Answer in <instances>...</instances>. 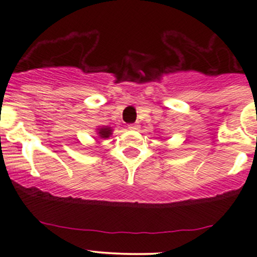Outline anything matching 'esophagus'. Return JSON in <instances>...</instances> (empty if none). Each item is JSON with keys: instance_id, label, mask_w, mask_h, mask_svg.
I'll use <instances>...</instances> for the list:
<instances>
[{"instance_id": "1", "label": "esophagus", "mask_w": 257, "mask_h": 257, "mask_svg": "<svg viewBox=\"0 0 257 257\" xmlns=\"http://www.w3.org/2000/svg\"><path fill=\"white\" fill-rule=\"evenodd\" d=\"M128 128L132 130V131H137L140 128V126L137 123H131V125H128Z\"/></svg>"}]
</instances>
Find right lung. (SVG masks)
<instances>
[{
    "instance_id": "right-lung-1",
    "label": "right lung",
    "mask_w": 257,
    "mask_h": 257,
    "mask_svg": "<svg viewBox=\"0 0 257 257\" xmlns=\"http://www.w3.org/2000/svg\"><path fill=\"white\" fill-rule=\"evenodd\" d=\"M96 134L99 139H109L112 135V128L109 127V126H102V127L96 128Z\"/></svg>"
}]
</instances>
